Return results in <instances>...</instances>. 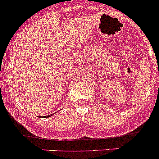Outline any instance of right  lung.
Segmentation results:
<instances>
[{"label":"right lung","instance_id":"add662e5","mask_svg":"<svg viewBox=\"0 0 159 159\" xmlns=\"http://www.w3.org/2000/svg\"><path fill=\"white\" fill-rule=\"evenodd\" d=\"M51 115H53V114H51V115H48V116H43V117H41V118H48V117L51 116Z\"/></svg>","mask_w":159,"mask_h":159}]
</instances>
